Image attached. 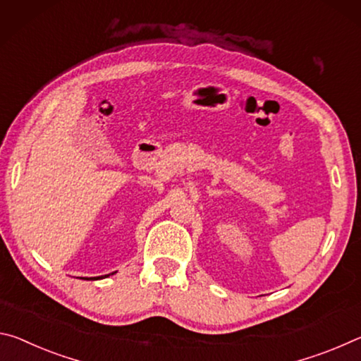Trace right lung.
I'll use <instances>...</instances> for the list:
<instances>
[{
	"mask_svg": "<svg viewBox=\"0 0 361 361\" xmlns=\"http://www.w3.org/2000/svg\"><path fill=\"white\" fill-rule=\"evenodd\" d=\"M105 276H107V275H105Z\"/></svg>",
	"mask_w": 361,
	"mask_h": 361,
	"instance_id": "right-lung-1",
	"label": "right lung"
}]
</instances>
